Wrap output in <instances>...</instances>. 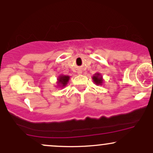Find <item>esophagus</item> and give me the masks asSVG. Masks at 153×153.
<instances>
[{
    "mask_svg": "<svg viewBox=\"0 0 153 153\" xmlns=\"http://www.w3.org/2000/svg\"><path fill=\"white\" fill-rule=\"evenodd\" d=\"M81 73V72H80V73Z\"/></svg>",
    "mask_w": 153,
    "mask_h": 153,
    "instance_id": "34e87169",
    "label": "esophagus"
}]
</instances>
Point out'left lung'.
I'll return each mask as SVG.
<instances>
[{
    "mask_svg": "<svg viewBox=\"0 0 153 153\" xmlns=\"http://www.w3.org/2000/svg\"><path fill=\"white\" fill-rule=\"evenodd\" d=\"M93 81L95 82V84L96 85H102L103 83V78L100 73H96L94 76L92 77Z\"/></svg>",
    "mask_w": 153,
    "mask_h": 153,
    "instance_id": "left-lung-1",
    "label": "left lung"
}]
</instances>
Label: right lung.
Segmentation results:
<instances>
[{
	"mask_svg": "<svg viewBox=\"0 0 153 153\" xmlns=\"http://www.w3.org/2000/svg\"><path fill=\"white\" fill-rule=\"evenodd\" d=\"M70 77L68 75H59V78H57V83H58V85L60 87H65L67 85L68 81H69Z\"/></svg>",
	"mask_w": 153,
	"mask_h": 153,
	"instance_id": "obj_1",
	"label": "right lung"
}]
</instances>
